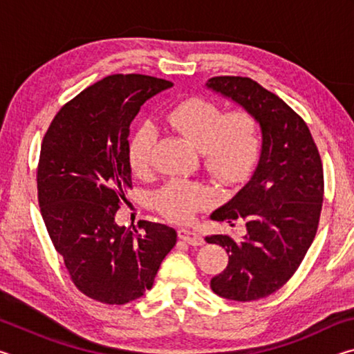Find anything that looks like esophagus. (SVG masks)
<instances>
[{
  "mask_svg": "<svg viewBox=\"0 0 354 354\" xmlns=\"http://www.w3.org/2000/svg\"><path fill=\"white\" fill-rule=\"evenodd\" d=\"M178 236L181 241H184L185 243L194 245V247H200V245L205 243V239L200 234V232L190 231V230H179Z\"/></svg>",
  "mask_w": 354,
  "mask_h": 354,
  "instance_id": "34e87169",
  "label": "esophagus"
}]
</instances>
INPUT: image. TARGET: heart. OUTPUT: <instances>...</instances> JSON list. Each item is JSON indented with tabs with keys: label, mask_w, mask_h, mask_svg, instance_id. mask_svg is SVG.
<instances>
[{
	"label": "heart",
	"mask_w": 354,
	"mask_h": 354,
	"mask_svg": "<svg viewBox=\"0 0 354 354\" xmlns=\"http://www.w3.org/2000/svg\"><path fill=\"white\" fill-rule=\"evenodd\" d=\"M167 123L200 149L203 165L215 181L225 185L242 183L253 170L259 154L257 118L247 109H223L212 101L192 98L167 113ZM156 131L151 124L136 129L129 142V164L137 176L153 169ZM212 200L211 190L198 183L173 181L154 195V205L167 218L187 221Z\"/></svg>",
	"instance_id": "b5f03b06"
}]
</instances>
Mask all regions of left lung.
Returning a JSON list of instances; mask_svg holds the SVG:
<instances>
[{"instance_id": "obj_1", "label": "left lung", "mask_w": 354, "mask_h": 354, "mask_svg": "<svg viewBox=\"0 0 354 354\" xmlns=\"http://www.w3.org/2000/svg\"><path fill=\"white\" fill-rule=\"evenodd\" d=\"M206 88L257 118L259 160L248 183L211 214L215 221L245 220L241 241L207 236L226 250L230 261L211 279L217 295L253 301L272 295L295 273L319 226L323 169L308 124L277 95L250 77L215 76Z\"/></svg>"}]
</instances>
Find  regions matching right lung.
Instances as JSON below:
<instances>
[{"instance_id":"right-lung-1","label":"right lung","mask_w":354,"mask_h":354,"mask_svg":"<svg viewBox=\"0 0 354 354\" xmlns=\"http://www.w3.org/2000/svg\"><path fill=\"white\" fill-rule=\"evenodd\" d=\"M173 87L143 75H113L65 104L44 137L37 170L41 217L75 286L106 304H124L153 287L176 243L173 227L115 221L133 185L129 127L142 104Z\"/></svg>"}]
</instances>
